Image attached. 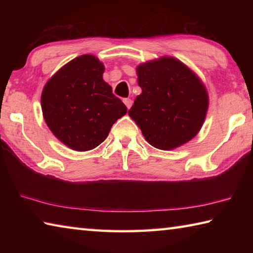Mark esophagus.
Listing matches in <instances>:
<instances>
[{
	"instance_id": "1",
	"label": "esophagus",
	"mask_w": 253,
	"mask_h": 253,
	"mask_svg": "<svg viewBox=\"0 0 253 253\" xmlns=\"http://www.w3.org/2000/svg\"><path fill=\"white\" fill-rule=\"evenodd\" d=\"M124 104H125L127 108L129 109L132 105V100L130 99V98H126V99H124Z\"/></svg>"
}]
</instances>
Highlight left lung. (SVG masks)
I'll return each mask as SVG.
<instances>
[{"label":"left lung","mask_w":253,"mask_h":253,"mask_svg":"<svg viewBox=\"0 0 253 253\" xmlns=\"http://www.w3.org/2000/svg\"><path fill=\"white\" fill-rule=\"evenodd\" d=\"M136 72L142 93L128 115L145 139L158 149L170 151L194 138L209 108L208 90L200 77L169 55L140 63Z\"/></svg>","instance_id":"obj_1"}]
</instances>
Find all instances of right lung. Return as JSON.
Listing matches in <instances>:
<instances>
[{"label":"right lung","instance_id":"right-lung-1","mask_svg":"<svg viewBox=\"0 0 253 253\" xmlns=\"http://www.w3.org/2000/svg\"><path fill=\"white\" fill-rule=\"evenodd\" d=\"M104 71V63L96 55H79L60 68L42 90L45 124L74 151L97 147L117 119L127 113V107L102 79Z\"/></svg>","mask_w":253,"mask_h":253}]
</instances>
